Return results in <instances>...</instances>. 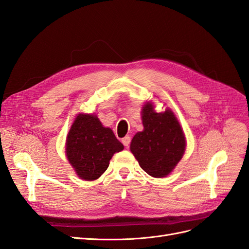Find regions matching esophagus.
<instances>
[{
	"instance_id": "34e87169",
	"label": "esophagus",
	"mask_w": 249,
	"mask_h": 249,
	"mask_svg": "<svg viewBox=\"0 0 249 249\" xmlns=\"http://www.w3.org/2000/svg\"><path fill=\"white\" fill-rule=\"evenodd\" d=\"M122 142H123V144L124 145V146H129L130 145V142H131V137L130 136H125L124 138H123L122 139Z\"/></svg>"
}]
</instances>
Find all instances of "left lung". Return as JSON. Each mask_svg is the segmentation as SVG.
<instances>
[{"mask_svg": "<svg viewBox=\"0 0 249 249\" xmlns=\"http://www.w3.org/2000/svg\"><path fill=\"white\" fill-rule=\"evenodd\" d=\"M142 132L132 139L130 149L140 167L153 178H164L183 158L186 138L178 118L170 109L157 113L146 102L141 111Z\"/></svg>", "mask_w": 249, "mask_h": 249, "instance_id": "left-lung-1", "label": "left lung"}]
</instances>
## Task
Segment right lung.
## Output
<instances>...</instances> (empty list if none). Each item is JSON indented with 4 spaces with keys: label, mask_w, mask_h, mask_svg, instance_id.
Listing matches in <instances>:
<instances>
[{
    "label": "right lung",
    "mask_w": 249,
    "mask_h": 249,
    "mask_svg": "<svg viewBox=\"0 0 249 249\" xmlns=\"http://www.w3.org/2000/svg\"><path fill=\"white\" fill-rule=\"evenodd\" d=\"M66 158L77 176L85 180L99 178L107 170L112 156L124 145L96 115L80 113L66 137Z\"/></svg>",
    "instance_id": "obj_1"
}]
</instances>
